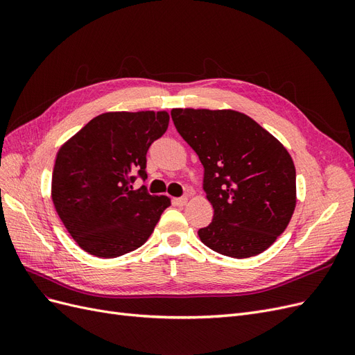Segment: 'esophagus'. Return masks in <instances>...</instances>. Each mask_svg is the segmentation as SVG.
Instances as JSON below:
<instances>
[{"label":"esophagus","instance_id":"34e87169","mask_svg":"<svg viewBox=\"0 0 355 355\" xmlns=\"http://www.w3.org/2000/svg\"><path fill=\"white\" fill-rule=\"evenodd\" d=\"M188 201H189L188 197H180V198H176V200H175V202L178 204V206H187Z\"/></svg>","mask_w":355,"mask_h":355}]
</instances>
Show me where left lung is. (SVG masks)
<instances>
[{"label":"left lung","mask_w":355,"mask_h":355,"mask_svg":"<svg viewBox=\"0 0 355 355\" xmlns=\"http://www.w3.org/2000/svg\"><path fill=\"white\" fill-rule=\"evenodd\" d=\"M176 130L204 167L213 220L200 240L244 259L283 234L296 207V170L284 145L250 116L232 110H171Z\"/></svg>","instance_id":"8db88e82"}]
</instances>
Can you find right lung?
Listing matches in <instances>:
<instances>
[{
  "label": "right lung",
  "instance_id": "right-lung-1",
  "mask_svg": "<svg viewBox=\"0 0 355 355\" xmlns=\"http://www.w3.org/2000/svg\"><path fill=\"white\" fill-rule=\"evenodd\" d=\"M167 111L105 112L60 146L51 176V200L62 223L84 252L102 259L145 244L166 196L133 188L146 178V153L168 127Z\"/></svg>",
  "mask_w": 355,
  "mask_h": 355
}]
</instances>
